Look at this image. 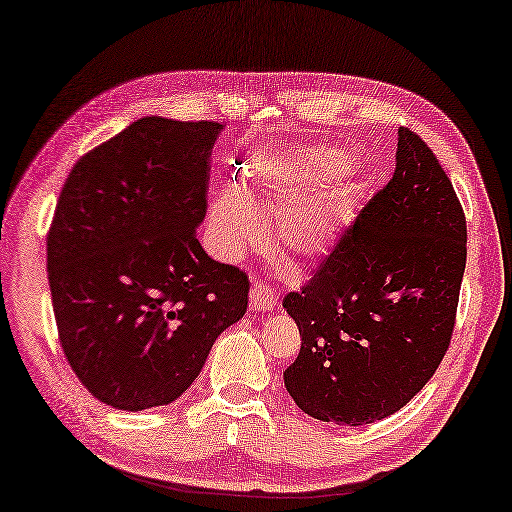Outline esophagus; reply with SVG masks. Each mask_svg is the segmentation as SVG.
Instances as JSON below:
<instances>
[{"instance_id":"obj_1","label":"esophagus","mask_w":512,"mask_h":512,"mask_svg":"<svg viewBox=\"0 0 512 512\" xmlns=\"http://www.w3.org/2000/svg\"><path fill=\"white\" fill-rule=\"evenodd\" d=\"M249 297H251V309H256V311H272L274 304H277V295H274V288L265 281L251 283Z\"/></svg>"}]
</instances>
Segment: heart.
I'll use <instances>...</instances> for the list:
<instances>
[{
    "label": "heart",
    "mask_w": 512,
    "mask_h": 512,
    "mask_svg": "<svg viewBox=\"0 0 512 512\" xmlns=\"http://www.w3.org/2000/svg\"><path fill=\"white\" fill-rule=\"evenodd\" d=\"M352 174V157L334 148L256 157L242 187L219 190L210 208V233L224 256H238L261 238L256 192L279 210L277 231L283 254L313 261L327 254L338 238L345 208L336 183Z\"/></svg>",
    "instance_id": "heart-1"
}]
</instances>
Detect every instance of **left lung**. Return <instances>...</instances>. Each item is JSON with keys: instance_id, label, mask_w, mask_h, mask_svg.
I'll use <instances>...</instances> for the list:
<instances>
[{"instance_id": "obj_1", "label": "left lung", "mask_w": 512, "mask_h": 512, "mask_svg": "<svg viewBox=\"0 0 512 512\" xmlns=\"http://www.w3.org/2000/svg\"><path fill=\"white\" fill-rule=\"evenodd\" d=\"M465 263L458 194L426 141L400 128L389 183L283 297L302 336L283 373L297 407L364 426L410 403L451 345Z\"/></svg>"}]
</instances>
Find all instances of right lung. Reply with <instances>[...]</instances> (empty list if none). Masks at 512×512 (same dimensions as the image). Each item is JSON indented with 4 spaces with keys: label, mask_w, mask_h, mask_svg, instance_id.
<instances>
[{
    "label": "right lung",
    "mask_w": 512,
    "mask_h": 512,
    "mask_svg": "<svg viewBox=\"0 0 512 512\" xmlns=\"http://www.w3.org/2000/svg\"><path fill=\"white\" fill-rule=\"evenodd\" d=\"M222 128L146 116L82 155L61 187L47 233L59 341L77 380L116 410L183 396L247 311V274L196 238Z\"/></svg>",
    "instance_id": "add662e5"
}]
</instances>
